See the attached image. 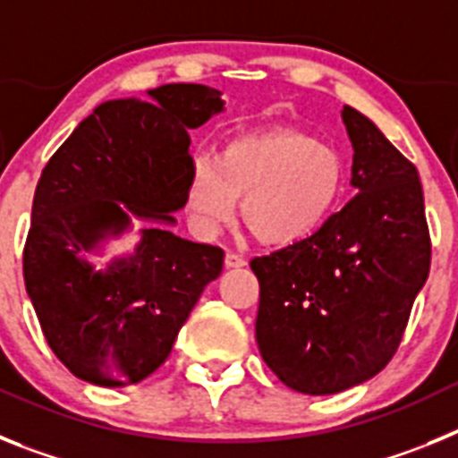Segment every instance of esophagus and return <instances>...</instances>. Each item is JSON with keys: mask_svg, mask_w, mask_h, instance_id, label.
<instances>
[{"mask_svg": "<svg viewBox=\"0 0 458 458\" xmlns=\"http://www.w3.org/2000/svg\"><path fill=\"white\" fill-rule=\"evenodd\" d=\"M248 264V261H245V257H242V254H236V252H226V257H225V266L226 268H242V266Z\"/></svg>", "mask_w": 458, "mask_h": 458, "instance_id": "1", "label": "esophagus"}]
</instances>
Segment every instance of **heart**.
Returning a JSON list of instances; mask_svg holds the SVG:
<instances>
[{"label": "heart", "mask_w": 458, "mask_h": 458, "mask_svg": "<svg viewBox=\"0 0 458 458\" xmlns=\"http://www.w3.org/2000/svg\"><path fill=\"white\" fill-rule=\"evenodd\" d=\"M344 185L337 148L293 128H261L226 140L213 157H194L185 208L201 233H217L242 197V220L259 241L293 245L326 225Z\"/></svg>", "instance_id": "obj_1"}]
</instances>
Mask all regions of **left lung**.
<instances>
[{
	"instance_id": "1",
	"label": "left lung",
	"mask_w": 458,
	"mask_h": 458,
	"mask_svg": "<svg viewBox=\"0 0 458 458\" xmlns=\"http://www.w3.org/2000/svg\"><path fill=\"white\" fill-rule=\"evenodd\" d=\"M342 119L358 194L310 238L250 261L261 358L305 394L342 392L390 362L431 266L415 165L358 109Z\"/></svg>"
}]
</instances>
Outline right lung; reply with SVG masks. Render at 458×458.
<instances>
[{"label":"right lung","mask_w":458,"mask_h":458,"mask_svg":"<svg viewBox=\"0 0 458 458\" xmlns=\"http://www.w3.org/2000/svg\"><path fill=\"white\" fill-rule=\"evenodd\" d=\"M157 105L107 100L56 148L40 174L22 252L24 286L52 353L93 386L123 387L151 376L172 353L225 252L144 229L135 257L105 273L78 259L128 226V210L174 222L185 206L190 128L222 109L217 89L165 84ZM124 206L121 207L120 204Z\"/></svg>","instance_id":"add662e5"}]
</instances>
